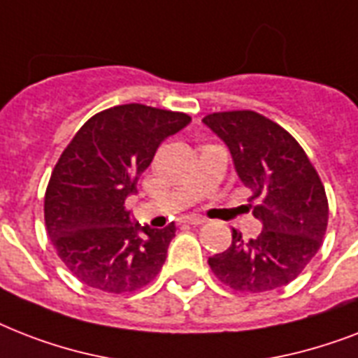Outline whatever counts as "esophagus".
<instances>
[{
  "label": "esophagus",
  "mask_w": 358,
  "mask_h": 358,
  "mask_svg": "<svg viewBox=\"0 0 358 358\" xmlns=\"http://www.w3.org/2000/svg\"><path fill=\"white\" fill-rule=\"evenodd\" d=\"M184 223H187V224H202V223H206V219L201 217V215H185Z\"/></svg>",
  "instance_id": "1"
}]
</instances>
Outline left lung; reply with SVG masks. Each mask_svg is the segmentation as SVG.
<instances>
[{
	"instance_id": "obj_1",
	"label": "left lung",
	"mask_w": 358,
	"mask_h": 358,
	"mask_svg": "<svg viewBox=\"0 0 358 358\" xmlns=\"http://www.w3.org/2000/svg\"><path fill=\"white\" fill-rule=\"evenodd\" d=\"M202 122L224 141L236 173L252 191L258 238L208 258L213 275L236 292H269L292 282L316 256L327 230L329 204L320 174L305 150L277 122L255 111L206 115Z\"/></svg>"
}]
</instances>
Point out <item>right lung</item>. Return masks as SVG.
Listing matches in <instances>:
<instances>
[{
  "mask_svg": "<svg viewBox=\"0 0 358 358\" xmlns=\"http://www.w3.org/2000/svg\"><path fill=\"white\" fill-rule=\"evenodd\" d=\"M191 122L178 111L124 103L87 120L55 163L44 196L48 236L69 271L91 288L124 294L152 282L174 238L129 221L126 196L157 146Z\"/></svg>",
  "mask_w": 358,
  "mask_h": 358,
  "instance_id": "obj_1",
  "label": "right lung"
}]
</instances>
